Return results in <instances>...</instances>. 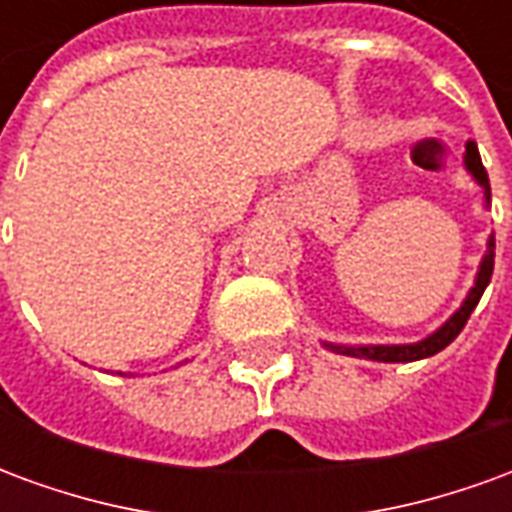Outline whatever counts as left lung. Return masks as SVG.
Segmentation results:
<instances>
[{
    "label": "left lung",
    "instance_id": "obj_1",
    "mask_svg": "<svg viewBox=\"0 0 512 512\" xmlns=\"http://www.w3.org/2000/svg\"><path fill=\"white\" fill-rule=\"evenodd\" d=\"M463 164L472 172V178L477 180V186L483 189L485 202H491V183H488V172H485L483 161H480V150L474 142H466V153H463ZM494 235L488 238V249H485L483 263H480V271H477V279H474V288L469 290V296L463 299V304L455 310L450 321L444 323L441 329H436L433 334H428L425 340L411 345H337V343H323L326 348H332L337 354L343 356H356V359H373V362H417V359H428V356L439 354L447 345L461 334V329L469 321V315L477 307V301L483 296V290L488 288L491 282V274H494Z\"/></svg>",
    "mask_w": 512,
    "mask_h": 512
}]
</instances>
